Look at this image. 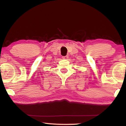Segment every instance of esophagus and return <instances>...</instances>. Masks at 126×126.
<instances>
[{
    "label": "esophagus",
    "instance_id": "1",
    "mask_svg": "<svg viewBox=\"0 0 126 126\" xmlns=\"http://www.w3.org/2000/svg\"><path fill=\"white\" fill-rule=\"evenodd\" d=\"M63 59H67L68 58V55H65V56H63L62 57Z\"/></svg>",
    "mask_w": 126,
    "mask_h": 126
}]
</instances>
